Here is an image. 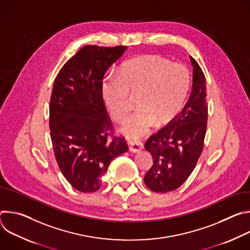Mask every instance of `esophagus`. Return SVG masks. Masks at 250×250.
<instances>
[{
    "instance_id": "obj_1",
    "label": "esophagus",
    "mask_w": 250,
    "mask_h": 250,
    "mask_svg": "<svg viewBox=\"0 0 250 250\" xmlns=\"http://www.w3.org/2000/svg\"><path fill=\"white\" fill-rule=\"evenodd\" d=\"M144 149V144L140 140H135V141H130L129 142V151L133 153H138Z\"/></svg>"
}]
</instances>
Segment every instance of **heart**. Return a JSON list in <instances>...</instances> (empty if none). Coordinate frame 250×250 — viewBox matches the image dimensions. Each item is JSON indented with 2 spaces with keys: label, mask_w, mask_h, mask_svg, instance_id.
Instances as JSON below:
<instances>
[{
  "label": "heart",
  "mask_w": 250,
  "mask_h": 250,
  "mask_svg": "<svg viewBox=\"0 0 250 250\" xmlns=\"http://www.w3.org/2000/svg\"><path fill=\"white\" fill-rule=\"evenodd\" d=\"M189 71L157 55H145L125 62L120 74H108L101 94L110 115L122 119L130 106V95L138 94V108L122 122V130L132 138L145 135L156 124H169L186 102L190 90Z\"/></svg>",
  "instance_id": "heart-1"
}]
</instances>
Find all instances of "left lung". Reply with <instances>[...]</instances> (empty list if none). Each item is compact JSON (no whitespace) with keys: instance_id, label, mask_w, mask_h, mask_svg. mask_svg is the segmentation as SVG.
<instances>
[{"instance_id":"left-lung-1","label":"left lung","mask_w":250,"mask_h":250,"mask_svg":"<svg viewBox=\"0 0 250 250\" xmlns=\"http://www.w3.org/2000/svg\"><path fill=\"white\" fill-rule=\"evenodd\" d=\"M190 58L193 84L188 102L179 115L146 142L153 163L145 183L153 192L179 188L193 172L204 147L208 121L206 78L198 62Z\"/></svg>"}]
</instances>
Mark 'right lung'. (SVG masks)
Wrapping results in <instances>:
<instances>
[{
	"mask_svg": "<svg viewBox=\"0 0 250 250\" xmlns=\"http://www.w3.org/2000/svg\"><path fill=\"white\" fill-rule=\"evenodd\" d=\"M126 49L86 45L54 80L49 129L55 159L66 180L83 193L98 191L111 161L128 149L125 138L112 135L101 94L106 70Z\"/></svg>",
	"mask_w": 250,
	"mask_h": 250,
	"instance_id": "right-lung-1",
	"label": "right lung"
}]
</instances>
